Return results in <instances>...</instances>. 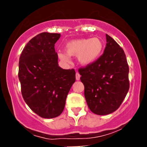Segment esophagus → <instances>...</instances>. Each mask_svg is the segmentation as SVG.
Instances as JSON below:
<instances>
[{"mask_svg":"<svg viewBox=\"0 0 147 147\" xmlns=\"http://www.w3.org/2000/svg\"><path fill=\"white\" fill-rule=\"evenodd\" d=\"M76 79H77V81L80 79V75H79V72H76Z\"/></svg>","mask_w":147,"mask_h":147,"instance_id":"1","label":"esophagus"}]
</instances>
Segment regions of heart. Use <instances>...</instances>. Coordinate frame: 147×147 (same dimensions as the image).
I'll return each instance as SVG.
<instances>
[{
    "label": "heart",
    "mask_w": 147,
    "mask_h": 147,
    "mask_svg": "<svg viewBox=\"0 0 147 147\" xmlns=\"http://www.w3.org/2000/svg\"><path fill=\"white\" fill-rule=\"evenodd\" d=\"M104 43L100 38H78L68 41L64 46L65 54L59 52V58L65 63L70 62V57L77 56L79 63L88 66L94 63L102 55Z\"/></svg>",
    "instance_id": "1"
}]
</instances>
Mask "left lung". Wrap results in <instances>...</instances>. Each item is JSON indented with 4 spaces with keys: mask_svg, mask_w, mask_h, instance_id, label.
I'll return each mask as SVG.
<instances>
[{
    "mask_svg": "<svg viewBox=\"0 0 147 147\" xmlns=\"http://www.w3.org/2000/svg\"><path fill=\"white\" fill-rule=\"evenodd\" d=\"M103 55L92 65L79 69L84 96L93 113L105 115L115 111L129 89V65L123 49L108 34Z\"/></svg>",
    "mask_w": 147,
    "mask_h": 147,
    "instance_id": "8db88e82",
    "label": "left lung"
}]
</instances>
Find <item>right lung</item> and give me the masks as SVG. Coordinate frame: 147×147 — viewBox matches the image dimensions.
I'll list each match as a JSON object with an SVG mask.
<instances>
[{
    "label": "right lung",
    "mask_w": 147,
    "mask_h": 147,
    "mask_svg": "<svg viewBox=\"0 0 147 147\" xmlns=\"http://www.w3.org/2000/svg\"><path fill=\"white\" fill-rule=\"evenodd\" d=\"M60 36L57 33L38 34L27 43L19 59L22 95L30 109L43 118L61 114L75 82L74 69L59 66L55 44Z\"/></svg>",
    "instance_id": "1"
}]
</instances>
